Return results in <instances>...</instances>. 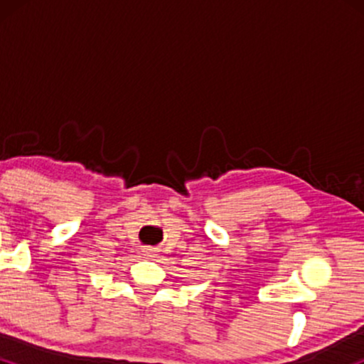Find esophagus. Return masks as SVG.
<instances>
[{"label":"esophagus","mask_w":364,"mask_h":364,"mask_svg":"<svg viewBox=\"0 0 364 364\" xmlns=\"http://www.w3.org/2000/svg\"><path fill=\"white\" fill-rule=\"evenodd\" d=\"M145 257H154V250H150V248H147V250H145Z\"/></svg>","instance_id":"1"}]
</instances>
